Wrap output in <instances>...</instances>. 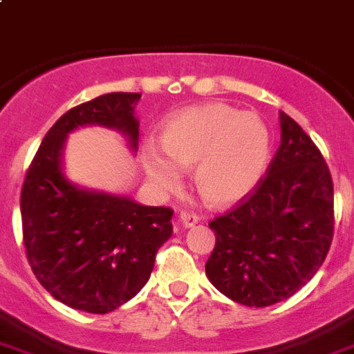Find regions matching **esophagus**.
Wrapping results in <instances>:
<instances>
[{"instance_id":"1","label":"esophagus","mask_w":354,"mask_h":354,"mask_svg":"<svg viewBox=\"0 0 354 354\" xmlns=\"http://www.w3.org/2000/svg\"><path fill=\"white\" fill-rule=\"evenodd\" d=\"M178 221L182 223L185 228H191V227H194L196 223L200 221V218H198L196 214L185 212V210H183V212H180V216H178Z\"/></svg>"}]
</instances>
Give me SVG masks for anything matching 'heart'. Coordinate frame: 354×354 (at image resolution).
Listing matches in <instances>:
<instances>
[{
	"label": "heart",
	"mask_w": 354,
	"mask_h": 354,
	"mask_svg": "<svg viewBox=\"0 0 354 354\" xmlns=\"http://www.w3.org/2000/svg\"><path fill=\"white\" fill-rule=\"evenodd\" d=\"M158 145H145L142 158L160 191L180 185V169L194 167V187L209 205H230L254 189L270 163L272 136L263 118L228 104H201L163 122Z\"/></svg>",
	"instance_id": "1"
}]
</instances>
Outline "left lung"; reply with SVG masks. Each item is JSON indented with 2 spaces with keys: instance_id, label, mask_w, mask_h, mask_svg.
Returning <instances> with one entry per match:
<instances>
[{
  "instance_id": "8db88e82",
  "label": "left lung",
  "mask_w": 354,
  "mask_h": 354,
  "mask_svg": "<svg viewBox=\"0 0 354 354\" xmlns=\"http://www.w3.org/2000/svg\"><path fill=\"white\" fill-rule=\"evenodd\" d=\"M281 145L266 174L236 207L209 223L216 245L205 264L223 295L264 308L299 292L333 241V180L292 117L279 113Z\"/></svg>"
}]
</instances>
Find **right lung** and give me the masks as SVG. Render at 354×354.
Masks as SVG:
<instances>
[{
  "mask_svg": "<svg viewBox=\"0 0 354 354\" xmlns=\"http://www.w3.org/2000/svg\"><path fill=\"white\" fill-rule=\"evenodd\" d=\"M140 93H106L59 118L41 142L21 189L26 259L46 292L86 313H109L149 281L160 246L172 234L169 207L90 191L62 172L68 133L104 126L138 147Z\"/></svg>",
  "mask_w": 354,
  "mask_h": 354,
  "instance_id": "add662e5",
  "label": "right lung"
}]
</instances>
